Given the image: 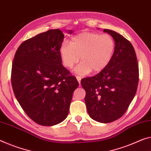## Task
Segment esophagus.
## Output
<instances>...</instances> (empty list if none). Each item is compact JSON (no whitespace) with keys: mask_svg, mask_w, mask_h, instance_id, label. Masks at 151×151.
Here are the masks:
<instances>
[{"mask_svg":"<svg viewBox=\"0 0 151 151\" xmlns=\"http://www.w3.org/2000/svg\"><path fill=\"white\" fill-rule=\"evenodd\" d=\"M76 79H77V80L78 81L79 83L80 84V82H81V80H82V78H81L80 76H76Z\"/></svg>","mask_w":151,"mask_h":151,"instance_id":"34e87169","label":"esophagus"}]
</instances>
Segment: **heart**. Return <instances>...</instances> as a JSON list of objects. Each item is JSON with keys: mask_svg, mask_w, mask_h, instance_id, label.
<instances>
[{"mask_svg": "<svg viewBox=\"0 0 151 151\" xmlns=\"http://www.w3.org/2000/svg\"><path fill=\"white\" fill-rule=\"evenodd\" d=\"M115 50V40L111 36L84 32L72 37L69 44L62 43L59 55L63 65L68 69L72 68L80 57L82 61L75 72L85 76L92 70L98 73L106 68L113 59Z\"/></svg>", "mask_w": 151, "mask_h": 151, "instance_id": "1", "label": "heart"}]
</instances>
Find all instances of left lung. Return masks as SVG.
I'll return each mask as SVG.
<instances>
[{
	"instance_id": "left-lung-1",
	"label": "left lung",
	"mask_w": 151,
	"mask_h": 151,
	"mask_svg": "<svg viewBox=\"0 0 151 151\" xmlns=\"http://www.w3.org/2000/svg\"><path fill=\"white\" fill-rule=\"evenodd\" d=\"M113 37L115 50L108 66L92 77L82 79L85 103L90 117L110 123L122 117L137 90L139 69L130 42L113 30L104 29Z\"/></svg>"
}]
</instances>
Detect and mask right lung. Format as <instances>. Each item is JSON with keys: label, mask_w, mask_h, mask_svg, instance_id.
Here are the masks:
<instances>
[{"label": "right lung", "mask_w": 151, "mask_h": 151, "mask_svg": "<svg viewBox=\"0 0 151 151\" xmlns=\"http://www.w3.org/2000/svg\"><path fill=\"white\" fill-rule=\"evenodd\" d=\"M63 38L59 29H49L21 44L14 57V94L27 115L41 126H54L65 119L79 86L62 65L59 48Z\"/></svg>", "instance_id": "add662e5"}]
</instances>
